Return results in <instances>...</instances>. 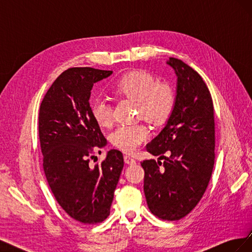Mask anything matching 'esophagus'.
I'll list each match as a JSON object with an SVG mask.
<instances>
[{
  "instance_id": "esophagus-1",
  "label": "esophagus",
  "mask_w": 252,
  "mask_h": 252,
  "mask_svg": "<svg viewBox=\"0 0 252 252\" xmlns=\"http://www.w3.org/2000/svg\"><path fill=\"white\" fill-rule=\"evenodd\" d=\"M124 161H125V163L128 164V165H133V164H135V159L132 158L131 157H129V156H125V157H124Z\"/></svg>"
}]
</instances>
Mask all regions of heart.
<instances>
[{
	"label": "heart",
	"instance_id": "heart-1",
	"mask_svg": "<svg viewBox=\"0 0 252 252\" xmlns=\"http://www.w3.org/2000/svg\"><path fill=\"white\" fill-rule=\"evenodd\" d=\"M119 97L136 101L138 116L149 123L161 125L169 118L174 104L175 93L169 83L158 82L154 74L144 70L130 71L109 87ZM91 117L101 127H108L113 120L111 105L102 97H96L90 104ZM148 128L143 124L121 125L110 134V142L120 150L131 154L146 142Z\"/></svg>",
	"mask_w": 252,
	"mask_h": 252
}]
</instances>
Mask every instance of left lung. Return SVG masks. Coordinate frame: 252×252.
<instances>
[{
	"label": "left lung",
	"instance_id": "1",
	"mask_svg": "<svg viewBox=\"0 0 252 252\" xmlns=\"http://www.w3.org/2000/svg\"><path fill=\"white\" fill-rule=\"evenodd\" d=\"M178 77L175 104L167 124L146 149L162 162L145 159L144 192L156 217L178 220L202 199L215 165V113L210 91L191 67L169 58ZM169 151L171 156L162 155Z\"/></svg>",
	"mask_w": 252,
	"mask_h": 252
}]
</instances>
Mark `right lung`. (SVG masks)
<instances>
[{
	"mask_svg": "<svg viewBox=\"0 0 252 252\" xmlns=\"http://www.w3.org/2000/svg\"><path fill=\"white\" fill-rule=\"evenodd\" d=\"M111 73L69 68L52 83L40 106L39 136L48 185L67 215L84 224L101 223L109 216L124 167L123 155L117 149L109 150L102 163H89L107 144L91 117V89Z\"/></svg>",
	"mask_w": 252,
	"mask_h": 252,
	"instance_id": "obj_1",
	"label": "right lung"
}]
</instances>
